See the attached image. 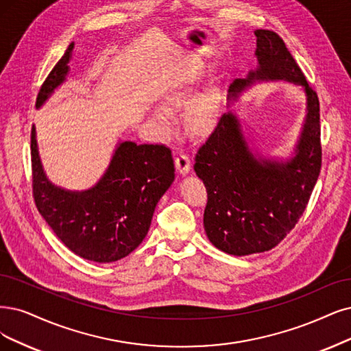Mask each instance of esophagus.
Returning a JSON list of instances; mask_svg holds the SVG:
<instances>
[{
	"label": "esophagus",
	"instance_id": "34e87169",
	"mask_svg": "<svg viewBox=\"0 0 351 351\" xmlns=\"http://www.w3.org/2000/svg\"><path fill=\"white\" fill-rule=\"evenodd\" d=\"M175 165H176L178 171L182 175H185L191 171V159L185 152H178L175 154Z\"/></svg>",
	"mask_w": 351,
	"mask_h": 351
}]
</instances>
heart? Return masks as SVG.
<instances>
[{"label": "heart", "instance_id": "b5f03b06", "mask_svg": "<svg viewBox=\"0 0 351 351\" xmlns=\"http://www.w3.org/2000/svg\"><path fill=\"white\" fill-rule=\"evenodd\" d=\"M191 89L185 84L173 85L162 97V108H156L152 114L153 121L162 128L169 127V114L175 108L184 106L189 98ZM185 125L192 134L204 136L210 133L215 124V106L210 94H201L193 98L185 110Z\"/></svg>", "mask_w": 351, "mask_h": 351}]
</instances>
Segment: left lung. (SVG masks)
Segmentation results:
<instances>
[{
    "label": "left lung",
    "instance_id": "1",
    "mask_svg": "<svg viewBox=\"0 0 351 351\" xmlns=\"http://www.w3.org/2000/svg\"><path fill=\"white\" fill-rule=\"evenodd\" d=\"M254 34L258 68L234 81L228 99L256 80H287L305 88L308 114L295 158L285 163L256 159L231 112L219 117L198 149L193 169L208 193L205 232L217 249L234 256L271 250L289 234L306 210L322 160L317 93L278 33Z\"/></svg>",
    "mask_w": 351,
    "mask_h": 351
}]
</instances>
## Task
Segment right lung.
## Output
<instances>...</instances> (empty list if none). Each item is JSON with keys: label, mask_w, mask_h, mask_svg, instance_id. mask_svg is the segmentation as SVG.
<instances>
[{"label": "right lung", "mask_w": 351, "mask_h": 351, "mask_svg": "<svg viewBox=\"0 0 351 351\" xmlns=\"http://www.w3.org/2000/svg\"><path fill=\"white\" fill-rule=\"evenodd\" d=\"M72 49L73 43L47 75L36 107L64 81ZM30 152L33 198L38 213L69 250L98 263L120 261L137 247L147 234L156 204L175 179L171 149L123 141L94 188L69 192L51 185L45 176L34 127Z\"/></svg>", "instance_id": "right-lung-1"}]
</instances>
